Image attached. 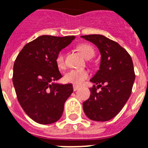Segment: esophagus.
I'll return each mask as SVG.
<instances>
[{"instance_id":"1","label":"esophagus","mask_w":148,"mask_h":148,"mask_svg":"<svg viewBox=\"0 0 148 148\" xmlns=\"http://www.w3.org/2000/svg\"><path fill=\"white\" fill-rule=\"evenodd\" d=\"M79 88H80V87H79V86H76V85L73 86V89H74V91H77V90Z\"/></svg>"}]
</instances>
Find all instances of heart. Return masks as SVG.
<instances>
[{
	"label": "heart",
	"instance_id": "obj_1",
	"mask_svg": "<svg viewBox=\"0 0 148 148\" xmlns=\"http://www.w3.org/2000/svg\"><path fill=\"white\" fill-rule=\"evenodd\" d=\"M82 54L86 58L90 59L95 55L93 47L87 43H83L78 47ZM56 63L58 68L63 69L65 67V54L63 51L59 52L56 57ZM89 76V71L85 69H70L64 74V81L74 85H81Z\"/></svg>",
	"mask_w": 148,
	"mask_h": 148
}]
</instances>
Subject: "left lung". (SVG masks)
<instances>
[{"instance_id": "8db88e82", "label": "left lung", "mask_w": 148, "mask_h": 148, "mask_svg": "<svg viewBox=\"0 0 148 148\" xmlns=\"http://www.w3.org/2000/svg\"><path fill=\"white\" fill-rule=\"evenodd\" d=\"M81 37L97 46L101 56L99 70L90 80L95 85L83 108L90 120L108 121L122 110L131 95L135 78L132 60L123 47L105 36Z\"/></svg>"}]
</instances>
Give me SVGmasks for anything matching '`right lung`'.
<instances>
[{
  "label": "right lung",
  "instance_id": "1",
  "mask_svg": "<svg viewBox=\"0 0 148 148\" xmlns=\"http://www.w3.org/2000/svg\"><path fill=\"white\" fill-rule=\"evenodd\" d=\"M74 36L42 35L25 45L14 62L13 83L21 107L40 124L60 119L64 102L73 92L71 84H54L62 77L56 63L57 54Z\"/></svg>",
  "mask_w": 148,
  "mask_h": 148
}]
</instances>
